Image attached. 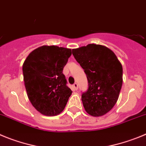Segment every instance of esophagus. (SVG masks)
Here are the masks:
<instances>
[{
  "label": "esophagus",
  "mask_w": 146,
  "mask_h": 146,
  "mask_svg": "<svg viewBox=\"0 0 146 146\" xmlns=\"http://www.w3.org/2000/svg\"><path fill=\"white\" fill-rule=\"evenodd\" d=\"M73 89H74V90H77V89H78V84H77L76 83H75L73 85Z\"/></svg>",
  "instance_id": "34e87169"
}]
</instances>
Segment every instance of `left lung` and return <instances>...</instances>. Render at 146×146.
Wrapping results in <instances>:
<instances>
[{
  "mask_svg": "<svg viewBox=\"0 0 146 146\" xmlns=\"http://www.w3.org/2000/svg\"><path fill=\"white\" fill-rule=\"evenodd\" d=\"M72 53L84 70L89 88L81 95L85 111L94 117L113 108L123 83V68L116 55L106 46L88 44L73 48Z\"/></svg>",
  "mask_w": 146,
  "mask_h": 146,
  "instance_id": "8db88e82",
  "label": "left lung"
}]
</instances>
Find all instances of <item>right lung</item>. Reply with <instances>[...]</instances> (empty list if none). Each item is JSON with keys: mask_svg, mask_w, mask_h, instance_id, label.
Returning <instances> with one entry per match:
<instances>
[{"mask_svg": "<svg viewBox=\"0 0 146 146\" xmlns=\"http://www.w3.org/2000/svg\"><path fill=\"white\" fill-rule=\"evenodd\" d=\"M72 54L70 48L42 46L29 54L22 65L27 97L39 113L59 115L71 95L62 70Z\"/></svg>", "mask_w": 146, "mask_h": 146, "instance_id": "right-lung-1", "label": "right lung"}]
</instances>
